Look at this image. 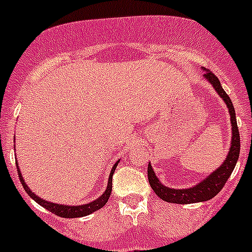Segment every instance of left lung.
<instances>
[{
	"label": "left lung",
	"mask_w": 252,
	"mask_h": 252,
	"mask_svg": "<svg viewBox=\"0 0 252 252\" xmlns=\"http://www.w3.org/2000/svg\"><path fill=\"white\" fill-rule=\"evenodd\" d=\"M204 77L207 81L215 87V90L217 93L223 98L224 103L228 107V112L231 116V125H232V140H231V148L227 155V159L222 164L217 170H215L212 174L207 177L206 179L202 180L201 183L197 184L193 188L189 189H171L169 187L162 186L157 178L155 173H154L153 168L149 164L148 166V178L149 183H150L151 188L159 198H161L162 201L169 202V203H177V204H189V203H197V202H204L208 201L218 193L221 192V189L223 188L226 182L228 180L230 175L232 174L233 169L236 166V162L239 160L240 155V132L239 127H237V121H236V113L233 104L231 102V98L227 95L224 90L222 88L221 82L216 77L215 73L211 70H206L204 69Z\"/></svg>",
	"instance_id": "left-lung-1"
}]
</instances>
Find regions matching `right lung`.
I'll return each instance as SVG.
<instances>
[{"instance_id": "add662e5", "label": "right lung", "mask_w": 252, "mask_h": 252, "mask_svg": "<svg viewBox=\"0 0 252 252\" xmlns=\"http://www.w3.org/2000/svg\"><path fill=\"white\" fill-rule=\"evenodd\" d=\"M117 164H119V161L116 162L115 165H113L112 170H111V174H110V178H108V184H107L106 192H104L103 194L98 198V199H95V201L91 202V203H88V204H82V206H62V204L51 203V202H46V201H44V199H41V198H39L36 194H35V193H32V190H31L28 186H26L25 180L22 179L21 171L19 170V165H17V164H16V166H17V174H19L20 182H21L22 187H24V189L26 190V193H28V194L30 195V197L32 198V199H34L36 203H39L40 206H43L44 208H46L48 211H50L51 213H54V215L59 216V217L77 218V217H84V216L91 215V213L95 212V211H98L99 208H102V207L107 203V201H108V198H110V195H111V190H112V175H113V173H115V169H116V166H117Z\"/></svg>"}]
</instances>
